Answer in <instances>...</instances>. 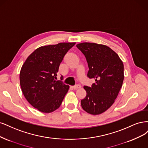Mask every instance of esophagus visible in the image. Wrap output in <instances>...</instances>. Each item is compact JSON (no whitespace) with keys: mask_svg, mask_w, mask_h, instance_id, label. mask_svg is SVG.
<instances>
[{"mask_svg":"<svg viewBox=\"0 0 148 148\" xmlns=\"http://www.w3.org/2000/svg\"><path fill=\"white\" fill-rule=\"evenodd\" d=\"M73 87V88H74V90H77V89H78V88H80V87H81V86L80 85H74V86H73V87Z\"/></svg>","mask_w":148,"mask_h":148,"instance_id":"esophagus-1","label":"esophagus"}]
</instances>
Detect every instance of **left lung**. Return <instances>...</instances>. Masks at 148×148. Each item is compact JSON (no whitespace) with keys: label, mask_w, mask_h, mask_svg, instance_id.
Masks as SVG:
<instances>
[{"label":"left lung","mask_w":148,"mask_h":148,"mask_svg":"<svg viewBox=\"0 0 148 148\" xmlns=\"http://www.w3.org/2000/svg\"><path fill=\"white\" fill-rule=\"evenodd\" d=\"M76 46L87 59L88 77L95 80L92 87H84L87 95L81 100V106L88 114L98 115L108 110L117 97L124 79L123 62L107 45L83 42Z\"/></svg>","instance_id":"obj_1"}]
</instances>
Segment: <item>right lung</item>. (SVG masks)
<instances>
[{
    "instance_id": "obj_1",
    "label": "right lung",
    "mask_w": 148,
    "mask_h": 148,
    "mask_svg": "<svg viewBox=\"0 0 148 148\" xmlns=\"http://www.w3.org/2000/svg\"><path fill=\"white\" fill-rule=\"evenodd\" d=\"M75 42L42 46L27 57L20 73L22 92L38 111L50 113L58 109L69 86L56 81L59 66Z\"/></svg>"
}]
</instances>
